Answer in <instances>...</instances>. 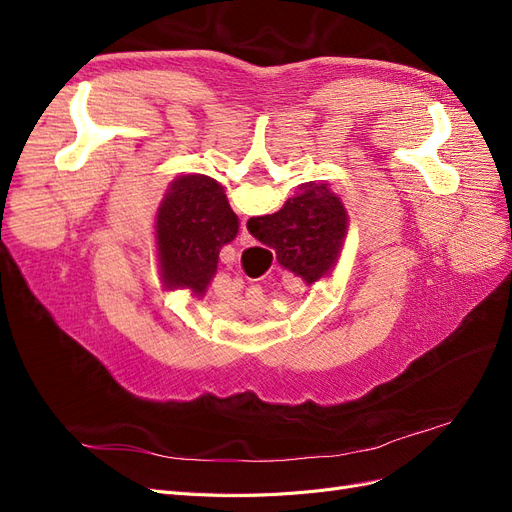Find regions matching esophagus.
<instances>
[{"instance_id":"1","label":"esophagus","mask_w":512,"mask_h":512,"mask_svg":"<svg viewBox=\"0 0 512 512\" xmlns=\"http://www.w3.org/2000/svg\"><path fill=\"white\" fill-rule=\"evenodd\" d=\"M239 243H241L243 247H250V245H254V237L250 235V230L245 228V224H241V235H239Z\"/></svg>"}]
</instances>
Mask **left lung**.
Returning <instances> with one entry per match:
<instances>
[{"mask_svg": "<svg viewBox=\"0 0 512 512\" xmlns=\"http://www.w3.org/2000/svg\"><path fill=\"white\" fill-rule=\"evenodd\" d=\"M237 232L239 218L218 181L207 175L177 177L156 215L164 288H188L196 297H203L218 271L220 250Z\"/></svg>", "mask_w": 512, "mask_h": 512, "instance_id": "left-lung-1", "label": "left lung"}]
</instances>
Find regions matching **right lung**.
<instances>
[{
    "label": "right lung",
    "mask_w": 512,
    "mask_h": 512,
    "mask_svg": "<svg viewBox=\"0 0 512 512\" xmlns=\"http://www.w3.org/2000/svg\"><path fill=\"white\" fill-rule=\"evenodd\" d=\"M247 230L273 247L282 267L312 286L335 267L348 232V213L329 183L309 181L277 213L247 220Z\"/></svg>",
    "instance_id": "add662e5"
}]
</instances>
